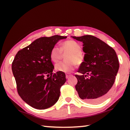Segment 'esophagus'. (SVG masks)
Masks as SVG:
<instances>
[{"mask_svg":"<svg viewBox=\"0 0 130 130\" xmlns=\"http://www.w3.org/2000/svg\"><path fill=\"white\" fill-rule=\"evenodd\" d=\"M71 76V74H66V78H67V79H68Z\"/></svg>","mask_w":130,"mask_h":130,"instance_id":"1","label":"esophagus"}]
</instances>
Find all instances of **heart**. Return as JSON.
I'll return each mask as SVG.
<instances>
[{
    "mask_svg": "<svg viewBox=\"0 0 130 130\" xmlns=\"http://www.w3.org/2000/svg\"><path fill=\"white\" fill-rule=\"evenodd\" d=\"M61 50L58 47L54 46L50 51V58L54 62H58L62 58V53H69L67 56V62H60L55 65L57 71L70 73L75 69L76 63H80L83 60V57L81 53L80 45L73 40H68L61 44Z\"/></svg>",
    "mask_w": 130,
    "mask_h": 130,
    "instance_id": "obj_1",
    "label": "heart"
}]
</instances>
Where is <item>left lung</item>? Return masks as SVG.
Listing matches in <instances>:
<instances>
[{"label":"left lung","instance_id":"8db88e82","mask_svg":"<svg viewBox=\"0 0 130 130\" xmlns=\"http://www.w3.org/2000/svg\"><path fill=\"white\" fill-rule=\"evenodd\" d=\"M83 43L84 62L76 74V89L81 99L91 104L104 101L115 82L119 63L112 47L96 37H72Z\"/></svg>","mask_w":130,"mask_h":130}]
</instances>
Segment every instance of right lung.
<instances>
[{
	"label": "right lung",
	"instance_id": "right-lung-1",
	"mask_svg": "<svg viewBox=\"0 0 130 130\" xmlns=\"http://www.w3.org/2000/svg\"><path fill=\"white\" fill-rule=\"evenodd\" d=\"M67 37H41L17 53L12 63L17 91L31 107L45 109L58 101L60 88L66 82L65 74L53 73L50 51L61 39Z\"/></svg>",
	"mask_w": 130,
	"mask_h": 130
}]
</instances>
